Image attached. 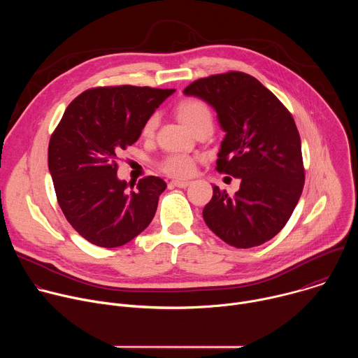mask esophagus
Masks as SVG:
<instances>
[{
	"label": "esophagus",
	"instance_id": "34e87169",
	"mask_svg": "<svg viewBox=\"0 0 358 358\" xmlns=\"http://www.w3.org/2000/svg\"><path fill=\"white\" fill-rule=\"evenodd\" d=\"M191 182L188 181V180H173L171 181V185H174V187H178V188H185V187H188Z\"/></svg>",
	"mask_w": 358,
	"mask_h": 358
}]
</instances>
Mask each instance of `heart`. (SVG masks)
Returning a JSON list of instances; mask_svg holds the SVG:
<instances>
[{
	"label": "heart",
	"mask_w": 358,
	"mask_h": 358,
	"mask_svg": "<svg viewBox=\"0 0 358 358\" xmlns=\"http://www.w3.org/2000/svg\"><path fill=\"white\" fill-rule=\"evenodd\" d=\"M178 117L195 131L198 127L210 124L213 126V112L206 101L201 99H185L177 106ZM157 115H151L141 127L143 137H151L157 127ZM195 169V157L187 152H170L162 162L160 170L171 177H187Z\"/></svg>",
	"instance_id": "obj_1"
}]
</instances>
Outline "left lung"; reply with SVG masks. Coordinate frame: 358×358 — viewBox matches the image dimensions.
<instances>
[{"label": "left lung", "instance_id": "1", "mask_svg": "<svg viewBox=\"0 0 358 358\" xmlns=\"http://www.w3.org/2000/svg\"><path fill=\"white\" fill-rule=\"evenodd\" d=\"M217 110L227 136L215 170L241 180L229 195L214 187L202 211L208 228L231 246H259L292 217L304 185L300 136L292 113L257 78L229 71L184 89Z\"/></svg>", "mask_w": 358, "mask_h": 358}]
</instances>
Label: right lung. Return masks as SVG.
I'll return each mask as SVG.
<instances>
[{
    "mask_svg": "<svg viewBox=\"0 0 358 358\" xmlns=\"http://www.w3.org/2000/svg\"><path fill=\"white\" fill-rule=\"evenodd\" d=\"M176 89L97 86L71 101L48 147L59 207L73 229L100 248H117L143 232L167 184L156 176L127 188L117 155L137 141L144 122Z\"/></svg>",
    "mask_w": 358,
    "mask_h": 358,
    "instance_id": "add662e5",
    "label": "right lung"
}]
</instances>
